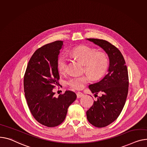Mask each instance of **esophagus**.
Segmentation results:
<instances>
[{
	"label": "esophagus",
	"instance_id": "1",
	"mask_svg": "<svg viewBox=\"0 0 147 147\" xmlns=\"http://www.w3.org/2000/svg\"><path fill=\"white\" fill-rule=\"evenodd\" d=\"M76 94H77V98H80V97H83V96H84V94L82 93H81V92H77V93H76Z\"/></svg>",
	"mask_w": 147,
	"mask_h": 147
}]
</instances>
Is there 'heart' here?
I'll return each mask as SVG.
<instances>
[{"label": "heart", "instance_id": "heart-1", "mask_svg": "<svg viewBox=\"0 0 147 147\" xmlns=\"http://www.w3.org/2000/svg\"><path fill=\"white\" fill-rule=\"evenodd\" d=\"M70 55L84 64V71L94 80L101 78L108 67L109 60L105 53H97L95 49L87 46L74 48L69 52ZM67 59L64 55L58 57L57 65L58 71L64 73L66 70ZM89 76H74L68 80L69 85L76 89H80L90 80Z\"/></svg>", "mask_w": 147, "mask_h": 147}]
</instances>
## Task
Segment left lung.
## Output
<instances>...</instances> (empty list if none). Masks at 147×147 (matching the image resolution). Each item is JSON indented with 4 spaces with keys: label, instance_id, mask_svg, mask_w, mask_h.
<instances>
[{
    "label": "left lung",
    "instance_id": "8db88e82",
    "mask_svg": "<svg viewBox=\"0 0 147 147\" xmlns=\"http://www.w3.org/2000/svg\"><path fill=\"white\" fill-rule=\"evenodd\" d=\"M87 40L101 47L109 59L107 74L99 82L89 86L94 97L98 93L102 95L97 97L86 112L88 121L97 128H103L118 118L123 108L128 92V69L122 53L116 47L100 39Z\"/></svg>",
    "mask_w": 147,
    "mask_h": 147
}]
</instances>
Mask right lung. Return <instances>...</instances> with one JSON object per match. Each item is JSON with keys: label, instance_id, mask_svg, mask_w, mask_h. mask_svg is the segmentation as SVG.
<instances>
[{"label": "right lung", "instance_id": "right-lung-1", "mask_svg": "<svg viewBox=\"0 0 147 147\" xmlns=\"http://www.w3.org/2000/svg\"><path fill=\"white\" fill-rule=\"evenodd\" d=\"M63 41H56L38 48L29 61L24 76V87L28 106L34 118L48 127L60 125L67 109L76 99L72 91L58 97L53 89L60 79L57 61Z\"/></svg>", "mask_w": 147, "mask_h": 147}]
</instances>
